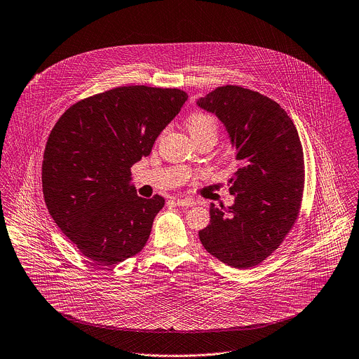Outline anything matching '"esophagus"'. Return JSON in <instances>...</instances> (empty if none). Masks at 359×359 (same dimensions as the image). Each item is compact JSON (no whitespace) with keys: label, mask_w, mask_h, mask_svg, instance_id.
<instances>
[{"label":"esophagus","mask_w":359,"mask_h":359,"mask_svg":"<svg viewBox=\"0 0 359 359\" xmlns=\"http://www.w3.org/2000/svg\"><path fill=\"white\" fill-rule=\"evenodd\" d=\"M175 204L179 207H193L196 203L193 200H187V198H177V200H175Z\"/></svg>","instance_id":"1"}]
</instances>
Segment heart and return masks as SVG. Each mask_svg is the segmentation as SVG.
I'll return each instance as SVG.
<instances>
[{
  "label": "heart",
  "mask_w": 359,
  "mask_h": 359,
  "mask_svg": "<svg viewBox=\"0 0 359 359\" xmlns=\"http://www.w3.org/2000/svg\"><path fill=\"white\" fill-rule=\"evenodd\" d=\"M187 130L191 137H198L204 135L217 136L219 122L215 115L210 112H194L187 118Z\"/></svg>",
  "instance_id": "1"
}]
</instances>
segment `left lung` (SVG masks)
<instances>
[{"mask_svg": "<svg viewBox=\"0 0 359 359\" xmlns=\"http://www.w3.org/2000/svg\"><path fill=\"white\" fill-rule=\"evenodd\" d=\"M226 126L237 172L227 210L211 204V223L198 231L204 248L223 264L248 269L265 261L294 226L304 191V152L286 111L269 97L222 86L197 101Z\"/></svg>", "mask_w": 359, "mask_h": 359, "instance_id": "left-lung-1", "label": "left lung"}]
</instances>
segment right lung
<instances>
[{
  "label": "right lung",
  "mask_w": 359,
  "mask_h": 359,
  "mask_svg": "<svg viewBox=\"0 0 359 359\" xmlns=\"http://www.w3.org/2000/svg\"><path fill=\"white\" fill-rule=\"evenodd\" d=\"M189 98L179 88L123 86L84 98L58 119L44 149L48 212L97 265H116L143 250L161 196L139 197L130 168Z\"/></svg>",
  "instance_id": "add662e5"
}]
</instances>
